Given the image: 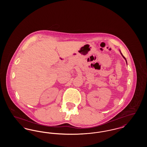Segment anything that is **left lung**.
<instances>
[{
    "instance_id": "left-lung-1",
    "label": "left lung",
    "mask_w": 147,
    "mask_h": 147,
    "mask_svg": "<svg viewBox=\"0 0 147 147\" xmlns=\"http://www.w3.org/2000/svg\"><path fill=\"white\" fill-rule=\"evenodd\" d=\"M119 52H120V53H121V55H122V57H123V58H124V59H125V60H126V63H127V60H126V58H125V57H124V56H123V55H122V53H121V51H119Z\"/></svg>"
}]
</instances>
